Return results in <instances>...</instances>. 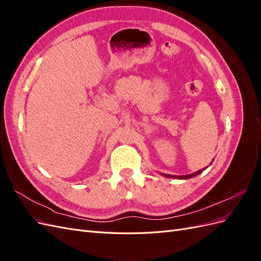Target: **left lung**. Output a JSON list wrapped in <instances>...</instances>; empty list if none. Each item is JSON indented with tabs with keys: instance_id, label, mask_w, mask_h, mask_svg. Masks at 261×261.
<instances>
[{
	"instance_id": "1",
	"label": "left lung",
	"mask_w": 261,
	"mask_h": 261,
	"mask_svg": "<svg viewBox=\"0 0 261 261\" xmlns=\"http://www.w3.org/2000/svg\"><path fill=\"white\" fill-rule=\"evenodd\" d=\"M207 168V167H206ZM206 168H203V169H201V170H199V171H197V172H195V173H193V174H188V175H170V174H163V173H161V174L163 175V176H167V177H173V178H178V179H187V178H192V177H195V176H197L198 174H200V173L203 171V170H206Z\"/></svg>"
}]
</instances>
